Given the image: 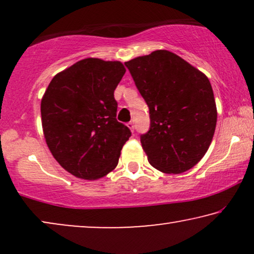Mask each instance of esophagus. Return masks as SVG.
<instances>
[{
  "label": "esophagus",
  "mask_w": 254,
  "mask_h": 254,
  "mask_svg": "<svg viewBox=\"0 0 254 254\" xmlns=\"http://www.w3.org/2000/svg\"><path fill=\"white\" fill-rule=\"evenodd\" d=\"M127 127L129 128V129H130L131 131H133V130H134V123H131V121H129V123L127 124Z\"/></svg>",
  "instance_id": "34e87169"
}]
</instances>
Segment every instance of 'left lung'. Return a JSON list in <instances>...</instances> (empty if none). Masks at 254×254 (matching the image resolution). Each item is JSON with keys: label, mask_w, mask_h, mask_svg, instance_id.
<instances>
[{"label": "left lung", "mask_w": 254, "mask_h": 254, "mask_svg": "<svg viewBox=\"0 0 254 254\" xmlns=\"http://www.w3.org/2000/svg\"><path fill=\"white\" fill-rule=\"evenodd\" d=\"M149 106L142 148L155 169L183 173L201 161L213 140L217 110L209 79L178 55L158 50L125 62Z\"/></svg>", "instance_id": "obj_1"}]
</instances>
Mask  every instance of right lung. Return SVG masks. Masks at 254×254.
Listing matches in <instances>:
<instances>
[{"mask_svg": "<svg viewBox=\"0 0 254 254\" xmlns=\"http://www.w3.org/2000/svg\"><path fill=\"white\" fill-rule=\"evenodd\" d=\"M125 72L120 61L83 59L55 75L41 98L47 147L79 179L97 180L113 171L130 136L116 118L114 90Z\"/></svg>", "mask_w": 254, "mask_h": 254, "instance_id": "right-lung-1", "label": "right lung"}]
</instances>
